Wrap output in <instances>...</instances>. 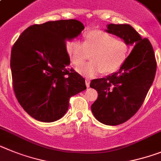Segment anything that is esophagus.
Masks as SVG:
<instances>
[{"label": "esophagus", "instance_id": "1", "mask_svg": "<svg viewBox=\"0 0 161 161\" xmlns=\"http://www.w3.org/2000/svg\"><path fill=\"white\" fill-rule=\"evenodd\" d=\"M90 80H86V87H87V88L90 87Z\"/></svg>", "mask_w": 161, "mask_h": 161}]
</instances>
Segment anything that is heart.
<instances>
[{"mask_svg":"<svg viewBox=\"0 0 161 161\" xmlns=\"http://www.w3.org/2000/svg\"><path fill=\"white\" fill-rule=\"evenodd\" d=\"M67 52L75 67L84 64L90 54L91 61L78 71L86 77H94L101 71L112 73L120 69L129 54L125 41L101 31H92L85 36L84 42L75 40L67 44Z\"/></svg>","mask_w":161,"mask_h":161,"instance_id":"obj_1","label":"heart"}]
</instances>
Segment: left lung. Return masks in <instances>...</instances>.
I'll use <instances>...</instances> for the list:
<instances>
[{
  "mask_svg": "<svg viewBox=\"0 0 161 161\" xmlns=\"http://www.w3.org/2000/svg\"><path fill=\"white\" fill-rule=\"evenodd\" d=\"M107 32L134 46L118 71L92 80L90 87L97 98L91 106L94 117L107 125H118L134 116L142 106L153 83L156 62L152 44L130 24H108Z\"/></svg>",
  "mask_w": 161,
  "mask_h": 161,
  "instance_id": "left-lung-1",
  "label": "left lung"
}]
</instances>
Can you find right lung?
Here are the masks:
<instances>
[{
	"instance_id": "1",
	"label": "right lung",
	"mask_w": 161,
	"mask_h": 161,
	"mask_svg": "<svg viewBox=\"0 0 161 161\" xmlns=\"http://www.w3.org/2000/svg\"><path fill=\"white\" fill-rule=\"evenodd\" d=\"M85 27L75 19L49 21L27 27L13 45L12 80L18 101L28 115L41 122L64 116L69 98L86 90V80L69 69L66 41Z\"/></svg>"
}]
</instances>
